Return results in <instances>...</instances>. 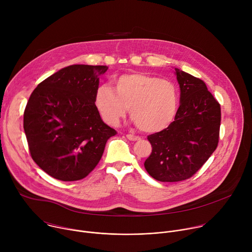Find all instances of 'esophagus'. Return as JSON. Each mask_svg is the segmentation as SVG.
<instances>
[{"label":"esophagus","mask_w":252,"mask_h":252,"mask_svg":"<svg viewBox=\"0 0 252 252\" xmlns=\"http://www.w3.org/2000/svg\"><path fill=\"white\" fill-rule=\"evenodd\" d=\"M126 138H127L128 140H131V141H135V140H138V139H140V137H139V136H137V135H134V134H131V133H128V134H126Z\"/></svg>","instance_id":"esophagus-1"}]
</instances>
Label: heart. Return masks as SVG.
I'll list each match as a JSON object with an SVG mask.
<instances>
[{
	"label": "heart",
	"mask_w": 252,
	"mask_h": 252,
	"mask_svg": "<svg viewBox=\"0 0 252 252\" xmlns=\"http://www.w3.org/2000/svg\"><path fill=\"white\" fill-rule=\"evenodd\" d=\"M94 104L102 121L117 126L128 111L136 126L146 132H158L170 126L178 112L179 92L174 83L145 73L125 74L113 82V88L99 86Z\"/></svg>",
	"instance_id": "heart-1"
}]
</instances>
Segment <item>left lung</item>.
Masks as SVG:
<instances>
[{
  "label": "left lung",
  "instance_id": "left-lung-1",
  "mask_svg": "<svg viewBox=\"0 0 252 252\" xmlns=\"http://www.w3.org/2000/svg\"><path fill=\"white\" fill-rule=\"evenodd\" d=\"M181 88L173 123L148 136L153 151L145 161L149 174L158 182L190 178L217 150L221 121L220 104L205 83L175 68Z\"/></svg>",
  "mask_w": 252,
  "mask_h": 252
}]
</instances>
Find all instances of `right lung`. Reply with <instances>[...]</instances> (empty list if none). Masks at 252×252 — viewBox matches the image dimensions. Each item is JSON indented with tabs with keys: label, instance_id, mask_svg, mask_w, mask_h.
Wrapping results in <instances>:
<instances>
[{
	"label": "right lung",
	"instance_id": "1",
	"mask_svg": "<svg viewBox=\"0 0 252 252\" xmlns=\"http://www.w3.org/2000/svg\"><path fill=\"white\" fill-rule=\"evenodd\" d=\"M106 65L73 64L50 76L32 93L24 129L32 158L63 182L86 177L98 163L117 130L105 125L94 104Z\"/></svg>",
	"mask_w": 252,
	"mask_h": 252
}]
</instances>
